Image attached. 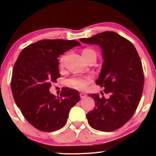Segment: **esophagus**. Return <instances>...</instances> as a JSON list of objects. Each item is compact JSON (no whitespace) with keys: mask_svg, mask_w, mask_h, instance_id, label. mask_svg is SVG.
Masks as SVG:
<instances>
[{"mask_svg":"<svg viewBox=\"0 0 156 156\" xmlns=\"http://www.w3.org/2000/svg\"><path fill=\"white\" fill-rule=\"evenodd\" d=\"M80 98L81 99H84V98H86V94H84V93H80Z\"/></svg>","mask_w":156,"mask_h":156,"instance_id":"34e87169","label":"esophagus"}]
</instances>
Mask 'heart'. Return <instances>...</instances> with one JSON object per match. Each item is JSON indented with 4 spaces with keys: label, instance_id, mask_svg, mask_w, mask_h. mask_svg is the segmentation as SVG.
<instances>
[{
    "label": "heart",
    "instance_id": "b5f03b06",
    "mask_svg": "<svg viewBox=\"0 0 156 156\" xmlns=\"http://www.w3.org/2000/svg\"><path fill=\"white\" fill-rule=\"evenodd\" d=\"M82 55L85 60L90 58H94L97 59V52L93 49L87 48H84L82 50ZM64 59H65V57H62L60 59V64L62 65L64 62ZM91 77H82V78H74L72 79V80H68L67 84L69 87H73V88L78 89H84L86 88L89 83L91 82Z\"/></svg>",
    "mask_w": 156,
    "mask_h": 156
}]
</instances>
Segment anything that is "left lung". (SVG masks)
Returning <instances> with one entry per match:
<instances>
[{"label":"left lung","instance_id":"8db88e82","mask_svg":"<svg viewBox=\"0 0 156 156\" xmlns=\"http://www.w3.org/2000/svg\"><path fill=\"white\" fill-rule=\"evenodd\" d=\"M80 40L101 48L103 63L96 84L109 94L108 99L99 94L89 95L95 108L86 115L88 123L99 131H115L131 119L141 98L144 76L139 55L131 42L114 32Z\"/></svg>","mask_w":156,"mask_h":156}]
</instances>
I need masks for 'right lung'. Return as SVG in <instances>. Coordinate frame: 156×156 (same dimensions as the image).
Returning <instances> with one entry per match:
<instances>
[{"mask_svg":"<svg viewBox=\"0 0 156 156\" xmlns=\"http://www.w3.org/2000/svg\"><path fill=\"white\" fill-rule=\"evenodd\" d=\"M80 45L74 40H40L23 49L15 63L11 80L14 100L25 119L40 131L62 128L71 108L80 100L79 91L68 87L59 97L50 92L52 82L60 76L58 57Z\"/></svg>","mask_w":156,"mask_h":156,"instance_id":"right-lung-1","label":"right lung"}]
</instances>
